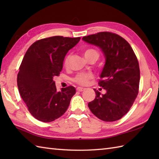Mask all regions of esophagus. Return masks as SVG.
<instances>
[{
  "label": "esophagus",
  "mask_w": 159,
  "mask_h": 159,
  "mask_svg": "<svg viewBox=\"0 0 159 159\" xmlns=\"http://www.w3.org/2000/svg\"><path fill=\"white\" fill-rule=\"evenodd\" d=\"M84 89H84L83 87H77V88H76V90L79 91V92H83Z\"/></svg>",
  "instance_id": "esophagus-1"
}]
</instances>
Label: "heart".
I'll use <instances>...</instances> for the list:
<instances>
[{
  "mask_svg": "<svg viewBox=\"0 0 159 159\" xmlns=\"http://www.w3.org/2000/svg\"><path fill=\"white\" fill-rule=\"evenodd\" d=\"M84 56H85V59L92 55H96L98 57V53L96 51V50L93 48H88L86 49L83 52ZM67 61H68V57H67L65 60V64L67 63ZM92 75L91 74H79L76 76L74 80L77 83L80 84V85H85L87 83V80H88L90 78H92Z\"/></svg>",
  "mask_w": 159,
  "mask_h": 159,
  "instance_id": "heart-1",
  "label": "heart"
}]
</instances>
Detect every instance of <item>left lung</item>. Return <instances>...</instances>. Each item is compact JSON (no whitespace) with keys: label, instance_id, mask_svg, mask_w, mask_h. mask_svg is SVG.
<instances>
[{"label":"left lung","instance_id":"1","mask_svg":"<svg viewBox=\"0 0 159 159\" xmlns=\"http://www.w3.org/2000/svg\"><path fill=\"white\" fill-rule=\"evenodd\" d=\"M83 41L99 47L105 57L99 85L106 93L94 89L96 98L88 103L92 113L104 121L121 119L133 104L139 92V62L130 45L121 36L100 32L83 37Z\"/></svg>","mask_w":159,"mask_h":159}]
</instances>
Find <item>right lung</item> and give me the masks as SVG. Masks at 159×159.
Instances as JSON below:
<instances>
[{
	"mask_svg": "<svg viewBox=\"0 0 159 159\" xmlns=\"http://www.w3.org/2000/svg\"><path fill=\"white\" fill-rule=\"evenodd\" d=\"M80 38L54 36L39 39L29 47L17 77L20 96L30 113L43 122H50L65 113L76 93L72 86L57 92L55 76L63 68V60Z\"/></svg>",
	"mask_w": 159,
	"mask_h": 159,
	"instance_id": "obj_1",
	"label": "right lung"
}]
</instances>
